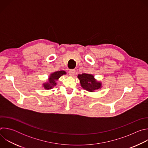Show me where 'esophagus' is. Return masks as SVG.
I'll use <instances>...</instances> for the list:
<instances>
[{
  "mask_svg": "<svg viewBox=\"0 0 148 148\" xmlns=\"http://www.w3.org/2000/svg\"><path fill=\"white\" fill-rule=\"evenodd\" d=\"M75 73V71L74 70H70L69 71V74L71 76H73Z\"/></svg>",
  "mask_w": 148,
  "mask_h": 148,
  "instance_id": "34e87169",
  "label": "esophagus"
}]
</instances>
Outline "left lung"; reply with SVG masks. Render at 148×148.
Listing matches in <instances>:
<instances>
[{"label": "left lung", "instance_id": "left-lung-1", "mask_svg": "<svg viewBox=\"0 0 148 148\" xmlns=\"http://www.w3.org/2000/svg\"><path fill=\"white\" fill-rule=\"evenodd\" d=\"M78 78L79 79L81 87L88 91L94 92L102 87V83L97 81L92 74L86 73L78 74Z\"/></svg>", "mask_w": 148, "mask_h": 148}]
</instances>
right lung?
<instances>
[{
  "instance_id": "add662e5",
  "label": "right lung",
  "mask_w": 148,
  "mask_h": 148,
  "mask_svg": "<svg viewBox=\"0 0 148 148\" xmlns=\"http://www.w3.org/2000/svg\"><path fill=\"white\" fill-rule=\"evenodd\" d=\"M66 74V72L65 71H56L52 74H51L49 76V78L48 80V82L44 83L43 87L46 90H50L53 88L54 86L57 85L56 81L58 80V79L62 76V75Z\"/></svg>"
}]
</instances>
